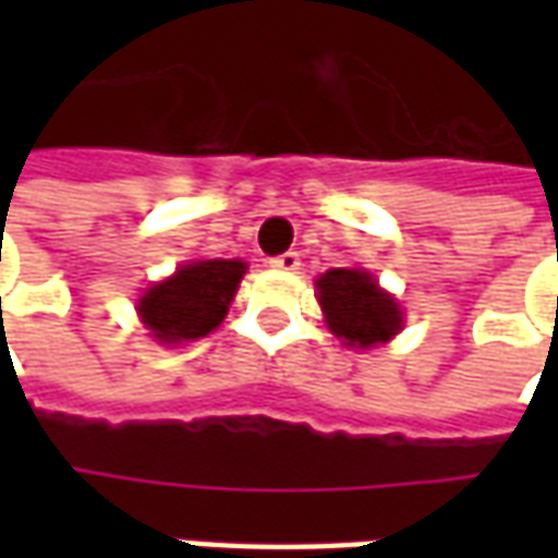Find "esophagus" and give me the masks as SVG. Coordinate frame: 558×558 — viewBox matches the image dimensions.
Listing matches in <instances>:
<instances>
[{"label": "esophagus", "instance_id": "34e87169", "mask_svg": "<svg viewBox=\"0 0 558 558\" xmlns=\"http://www.w3.org/2000/svg\"><path fill=\"white\" fill-rule=\"evenodd\" d=\"M268 266L278 268V271H295V268L302 266V256H299V251H287V254L271 256Z\"/></svg>", "mask_w": 558, "mask_h": 558}]
</instances>
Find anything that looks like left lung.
I'll return each mask as SVG.
<instances>
[{
  "label": "left lung",
  "instance_id": "obj_1",
  "mask_svg": "<svg viewBox=\"0 0 558 558\" xmlns=\"http://www.w3.org/2000/svg\"><path fill=\"white\" fill-rule=\"evenodd\" d=\"M316 290L328 326L347 347L367 350L398 335V302L379 290L376 280L362 268H331L316 280Z\"/></svg>",
  "mask_w": 558,
  "mask_h": 558
}]
</instances>
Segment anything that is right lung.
Returning <instances> with one entry per match:
<instances>
[{
  "label": "right lung",
  "mask_w": 558,
  "mask_h": 558,
  "mask_svg": "<svg viewBox=\"0 0 558 558\" xmlns=\"http://www.w3.org/2000/svg\"><path fill=\"white\" fill-rule=\"evenodd\" d=\"M244 263L239 259H199L160 280L140 299V316L151 338L163 343L206 338L230 311Z\"/></svg>",
  "instance_id": "1"
}]
</instances>
